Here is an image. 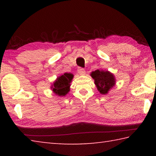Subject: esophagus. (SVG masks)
<instances>
[{
	"mask_svg": "<svg viewBox=\"0 0 156 156\" xmlns=\"http://www.w3.org/2000/svg\"><path fill=\"white\" fill-rule=\"evenodd\" d=\"M78 73L80 75H81V76L84 75V74H85V70H84L83 68L79 67V68L78 69Z\"/></svg>",
	"mask_w": 156,
	"mask_h": 156,
	"instance_id": "1",
	"label": "esophagus"
}]
</instances>
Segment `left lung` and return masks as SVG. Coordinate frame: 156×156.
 I'll list each match as a JSON object with an SVG mask.
<instances>
[{"label":"left lung","mask_w":156,"mask_h":156,"mask_svg":"<svg viewBox=\"0 0 156 156\" xmlns=\"http://www.w3.org/2000/svg\"><path fill=\"white\" fill-rule=\"evenodd\" d=\"M97 89L102 95H106L115 84V76L109 71L97 69L91 73Z\"/></svg>","instance_id":"8db88e82"}]
</instances>
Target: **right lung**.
Here are the masks:
<instances>
[{"label":"right lung","instance_id":"right-lung-1","mask_svg":"<svg viewBox=\"0 0 156 156\" xmlns=\"http://www.w3.org/2000/svg\"><path fill=\"white\" fill-rule=\"evenodd\" d=\"M73 75L70 73H65L58 77L51 84V89L58 96H65L70 91L71 83Z\"/></svg>","mask_w":156,"mask_h":156}]
</instances>
